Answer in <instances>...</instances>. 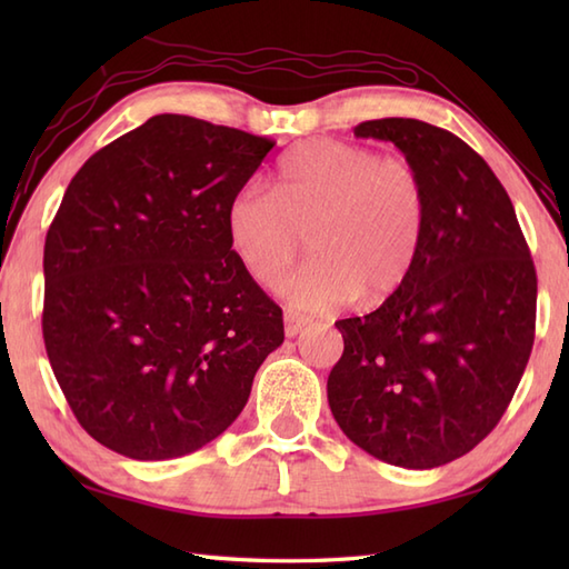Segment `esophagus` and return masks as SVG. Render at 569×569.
I'll return each mask as SVG.
<instances>
[{
    "label": "esophagus",
    "instance_id": "34e87169",
    "mask_svg": "<svg viewBox=\"0 0 569 569\" xmlns=\"http://www.w3.org/2000/svg\"><path fill=\"white\" fill-rule=\"evenodd\" d=\"M310 325V320L308 318H303V316H293V312H288L286 316V337H296V335H300L303 332L306 328Z\"/></svg>",
    "mask_w": 569,
    "mask_h": 569
}]
</instances>
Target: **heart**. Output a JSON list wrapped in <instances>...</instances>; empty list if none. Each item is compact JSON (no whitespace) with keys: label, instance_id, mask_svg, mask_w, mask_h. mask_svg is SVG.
Masks as SVG:
<instances>
[{"label":"heart","instance_id":"b5f03b06","mask_svg":"<svg viewBox=\"0 0 569 569\" xmlns=\"http://www.w3.org/2000/svg\"><path fill=\"white\" fill-rule=\"evenodd\" d=\"M426 186L403 156L357 143H300L276 171L273 192L241 188L224 212L227 244L244 271L278 286L310 244L320 257L281 293L296 310L325 312L361 296L381 303L413 269L426 229Z\"/></svg>","mask_w":569,"mask_h":569}]
</instances>
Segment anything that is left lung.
<instances>
[{"label":"left lung","instance_id":"1","mask_svg":"<svg viewBox=\"0 0 569 569\" xmlns=\"http://www.w3.org/2000/svg\"><path fill=\"white\" fill-rule=\"evenodd\" d=\"M426 186L413 269L365 318L337 320L345 352L328 377L337 426L396 467L432 469L497 428L536 337L538 278L509 192L481 156L420 119H371Z\"/></svg>","mask_w":569,"mask_h":569}]
</instances>
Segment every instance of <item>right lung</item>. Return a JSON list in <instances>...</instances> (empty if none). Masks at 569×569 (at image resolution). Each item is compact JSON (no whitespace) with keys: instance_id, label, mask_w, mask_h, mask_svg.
<instances>
[{"instance_id":"1","label":"right lung","mask_w":569,"mask_h":569,"mask_svg":"<svg viewBox=\"0 0 569 569\" xmlns=\"http://www.w3.org/2000/svg\"><path fill=\"white\" fill-rule=\"evenodd\" d=\"M271 139L156 114L90 156L43 249V342L100 445L183 457L247 406L283 312L227 244L224 212Z\"/></svg>"}]
</instances>
